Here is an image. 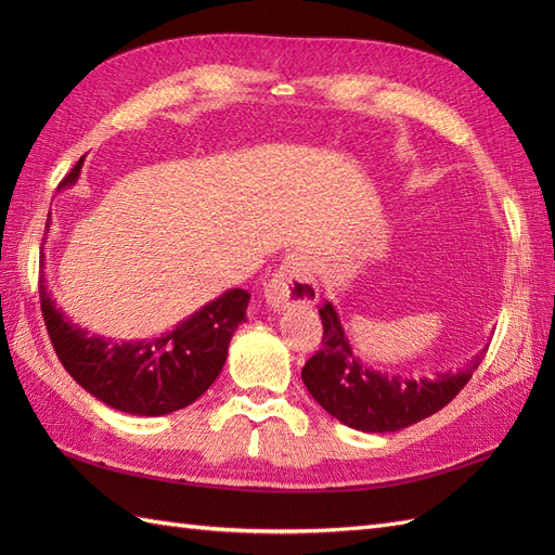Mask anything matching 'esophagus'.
Returning a JSON list of instances; mask_svg holds the SVG:
<instances>
[{"instance_id": "34e87169", "label": "esophagus", "mask_w": 555, "mask_h": 555, "mask_svg": "<svg viewBox=\"0 0 555 555\" xmlns=\"http://www.w3.org/2000/svg\"><path fill=\"white\" fill-rule=\"evenodd\" d=\"M263 298L268 308L284 310V308H310L317 304L319 287L312 275V266L306 251H292L284 257L271 282L266 284Z\"/></svg>"}]
</instances>
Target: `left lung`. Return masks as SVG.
Returning <instances> with one entry per match:
<instances>
[{"label": "left lung", "mask_w": 555, "mask_h": 555, "mask_svg": "<svg viewBox=\"0 0 555 555\" xmlns=\"http://www.w3.org/2000/svg\"><path fill=\"white\" fill-rule=\"evenodd\" d=\"M319 317L324 324L322 349L308 359L300 377L331 416L363 433L400 430L440 412L461 393L489 349L483 347L459 373L422 379L386 375L357 359L331 304L319 308Z\"/></svg>", "instance_id": "left-lung-1"}]
</instances>
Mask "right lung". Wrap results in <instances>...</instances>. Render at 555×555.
<instances>
[{
	"label": "right lung",
	"mask_w": 555,
	"mask_h": 555,
	"mask_svg": "<svg viewBox=\"0 0 555 555\" xmlns=\"http://www.w3.org/2000/svg\"><path fill=\"white\" fill-rule=\"evenodd\" d=\"M82 159L60 188L80 176ZM43 322L55 354L82 389L108 408L139 416H162L192 405L222 373L233 333L245 322L249 294L229 289L220 298L153 340L111 343L69 322L39 278Z\"/></svg>",
	"instance_id": "add662e5"
}]
</instances>
